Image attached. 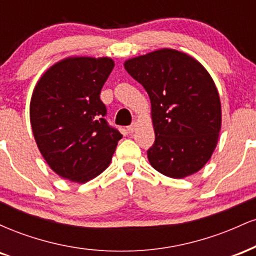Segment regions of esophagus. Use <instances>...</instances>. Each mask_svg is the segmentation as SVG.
I'll list each match as a JSON object with an SVG mask.
<instances>
[{
  "mask_svg": "<svg viewBox=\"0 0 256 256\" xmlns=\"http://www.w3.org/2000/svg\"><path fill=\"white\" fill-rule=\"evenodd\" d=\"M136 128H137V122H132V124L130 125V126H128V132H134V131H136Z\"/></svg>",
  "mask_w": 256,
  "mask_h": 256,
  "instance_id": "obj_1",
  "label": "esophagus"
}]
</instances>
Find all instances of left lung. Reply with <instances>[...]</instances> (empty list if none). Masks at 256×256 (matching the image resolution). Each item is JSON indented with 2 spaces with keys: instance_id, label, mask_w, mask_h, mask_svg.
Returning <instances> with one entry per match:
<instances>
[{
  "instance_id": "8db88e82",
  "label": "left lung",
  "mask_w": 256,
  "mask_h": 256,
  "mask_svg": "<svg viewBox=\"0 0 256 256\" xmlns=\"http://www.w3.org/2000/svg\"><path fill=\"white\" fill-rule=\"evenodd\" d=\"M124 66L150 98V165L179 179L200 171L212 156L222 128L219 94L207 70L190 55L167 48L128 58Z\"/></svg>"
}]
</instances>
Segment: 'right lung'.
<instances>
[{
	"label": "right lung",
	"mask_w": 256,
	"mask_h": 256,
	"mask_svg": "<svg viewBox=\"0 0 256 256\" xmlns=\"http://www.w3.org/2000/svg\"><path fill=\"white\" fill-rule=\"evenodd\" d=\"M113 67L110 58H67L34 86L32 132L44 160L60 177L85 183L110 166L122 134L106 122L100 94Z\"/></svg>",
	"instance_id": "obj_1"
}]
</instances>
